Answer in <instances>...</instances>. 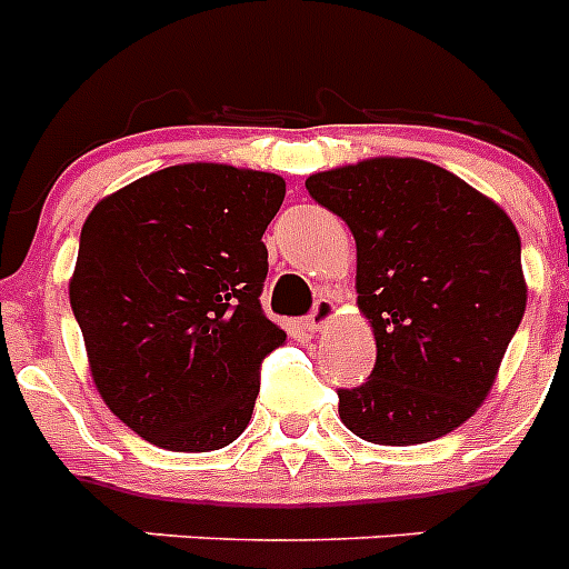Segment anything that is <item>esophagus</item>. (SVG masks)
<instances>
[{"instance_id": "obj_1", "label": "esophagus", "mask_w": 569, "mask_h": 569, "mask_svg": "<svg viewBox=\"0 0 569 569\" xmlns=\"http://www.w3.org/2000/svg\"><path fill=\"white\" fill-rule=\"evenodd\" d=\"M339 316V308H336V301L333 299H319L313 305V310H310V316L305 319V325H308V330H313V333H319V330H325L330 325V321Z\"/></svg>"}]
</instances>
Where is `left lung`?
<instances>
[{
  "label": "left lung",
  "instance_id": "8db88e82",
  "mask_svg": "<svg viewBox=\"0 0 569 569\" xmlns=\"http://www.w3.org/2000/svg\"><path fill=\"white\" fill-rule=\"evenodd\" d=\"M305 188L353 233L359 310L376 336L370 379L339 390L341 421L373 445L441 439L487 399L525 316L519 230L421 159H367Z\"/></svg>",
  "mask_w": 569,
  "mask_h": 569
}]
</instances>
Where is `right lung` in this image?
Here are the masks:
<instances>
[{
    "mask_svg": "<svg viewBox=\"0 0 569 569\" xmlns=\"http://www.w3.org/2000/svg\"><path fill=\"white\" fill-rule=\"evenodd\" d=\"M281 202V176L193 162L84 219L70 308L99 396L150 445L208 453L244 433L261 359L284 341L259 305Z\"/></svg>",
    "mask_w": 569,
    "mask_h": 569,
    "instance_id": "1",
    "label": "right lung"
}]
</instances>
